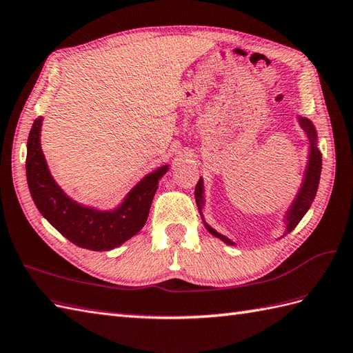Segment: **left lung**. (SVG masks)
Returning <instances> with one entry per match:
<instances>
[{
    "label": "left lung",
    "mask_w": 353,
    "mask_h": 353,
    "mask_svg": "<svg viewBox=\"0 0 353 353\" xmlns=\"http://www.w3.org/2000/svg\"><path fill=\"white\" fill-rule=\"evenodd\" d=\"M301 126L304 128V130L307 132L308 138H310V143H311V150H310V162H308V168H307V173H305V180H304V185H302L301 191L296 196V200H294L293 206L290 208L289 214H288V233H290L294 227L299 224V221L304 218V215L307 214V210L310 209L311 203H313L316 192H317V186H319V180H321V171H322V153L319 152L317 145H316V130L314 126L311 125V121L307 119H299ZM203 182L201 179L199 180V183L195 185V200L196 204H199V209L203 203ZM208 230L219 237V239H223L227 243H233L232 241H228L225 236L219 234L218 232H215L214 228H210L206 224Z\"/></svg>",
    "instance_id": "obj_1"
}]
</instances>
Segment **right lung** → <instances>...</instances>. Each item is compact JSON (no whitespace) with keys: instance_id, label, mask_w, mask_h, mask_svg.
I'll return each mask as SVG.
<instances>
[{"instance_id":"obj_1","label":"right lung","mask_w":353,"mask_h":353,"mask_svg":"<svg viewBox=\"0 0 353 353\" xmlns=\"http://www.w3.org/2000/svg\"><path fill=\"white\" fill-rule=\"evenodd\" d=\"M40 128L42 117L36 119L31 126L26 161L30 194L40 214L72 243L92 251L117 248L141 230L158 190V180L167 173L168 167L144 177L116 210L99 212L83 208L65 196L49 173L40 149Z\"/></svg>"}]
</instances>
